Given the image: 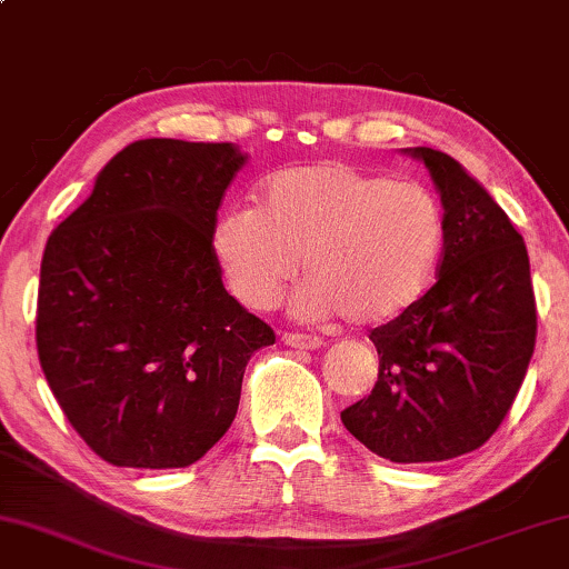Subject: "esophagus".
I'll list each match as a JSON object with an SVG mask.
<instances>
[{
    "mask_svg": "<svg viewBox=\"0 0 569 569\" xmlns=\"http://www.w3.org/2000/svg\"><path fill=\"white\" fill-rule=\"evenodd\" d=\"M282 341L292 349H318L320 339L318 336H308V333H282Z\"/></svg>",
    "mask_w": 569,
    "mask_h": 569,
    "instance_id": "34e87169",
    "label": "esophagus"
}]
</instances>
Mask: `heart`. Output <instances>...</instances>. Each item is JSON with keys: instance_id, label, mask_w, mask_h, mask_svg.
I'll list each match as a JSON object with an SVG mask.
<instances>
[{"instance_id": "obj_1", "label": "heart", "mask_w": 569, "mask_h": 569, "mask_svg": "<svg viewBox=\"0 0 569 569\" xmlns=\"http://www.w3.org/2000/svg\"><path fill=\"white\" fill-rule=\"evenodd\" d=\"M443 236L441 204L423 184L318 161L267 177L259 208L220 212L210 246L246 308H269L302 264L308 279L292 295L298 316L380 326L431 284Z\"/></svg>"}]
</instances>
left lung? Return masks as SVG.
Segmentation results:
<instances>
[{"instance_id": "8db88e82", "label": "left lung", "mask_w": 569, "mask_h": 569, "mask_svg": "<svg viewBox=\"0 0 569 569\" xmlns=\"http://www.w3.org/2000/svg\"><path fill=\"white\" fill-rule=\"evenodd\" d=\"M443 204L439 279L369 339L372 395L341 413L351 436L398 465L480 449L513 406L537 341L529 253L500 204L451 156L418 146Z\"/></svg>"}]
</instances>
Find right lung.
Returning <instances> with one entry per match:
<instances>
[{"instance_id": "1", "label": "right lung", "mask_w": 569, "mask_h": 569, "mask_svg": "<svg viewBox=\"0 0 569 569\" xmlns=\"http://www.w3.org/2000/svg\"><path fill=\"white\" fill-rule=\"evenodd\" d=\"M249 156L146 138L97 174L43 251L36 341L48 387L114 467L174 469L230 428L274 331L223 287L210 233Z\"/></svg>"}]
</instances>
